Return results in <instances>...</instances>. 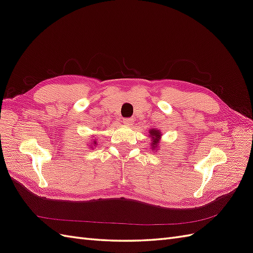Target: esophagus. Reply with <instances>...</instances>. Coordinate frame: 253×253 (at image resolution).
Listing matches in <instances>:
<instances>
[{"label": "esophagus", "mask_w": 253, "mask_h": 253, "mask_svg": "<svg viewBox=\"0 0 253 253\" xmlns=\"http://www.w3.org/2000/svg\"><path fill=\"white\" fill-rule=\"evenodd\" d=\"M122 121H124V124L125 125H131L132 124V122H133V119L132 118H126V119H124V120H122Z\"/></svg>", "instance_id": "1"}]
</instances>
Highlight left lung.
Segmentation results:
<instances>
[{
	"instance_id": "left-lung-1",
	"label": "left lung",
	"mask_w": 253,
	"mask_h": 253,
	"mask_svg": "<svg viewBox=\"0 0 253 253\" xmlns=\"http://www.w3.org/2000/svg\"><path fill=\"white\" fill-rule=\"evenodd\" d=\"M151 133V136H155L156 137V138H154V139H153V148H154L155 147V145H156V143L158 142V138H159V133L157 132V131H155V129H152V131H150Z\"/></svg>"
}]
</instances>
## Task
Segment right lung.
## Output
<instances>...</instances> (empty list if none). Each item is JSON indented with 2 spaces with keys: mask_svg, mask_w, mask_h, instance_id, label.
<instances>
[{
  "mask_svg": "<svg viewBox=\"0 0 253 253\" xmlns=\"http://www.w3.org/2000/svg\"><path fill=\"white\" fill-rule=\"evenodd\" d=\"M94 143H95V144H96V141H94Z\"/></svg>",
  "mask_w": 253,
  "mask_h": 253,
  "instance_id": "add662e5",
  "label": "right lung"
}]
</instances>
